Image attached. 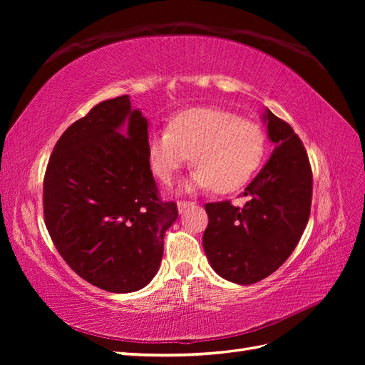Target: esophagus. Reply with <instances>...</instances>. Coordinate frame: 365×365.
I'll return each mask as SVG.
<instances>
[{
	"instance_id": "34e87169",
	"label": "esophagus",
	"mask_w": 365,
	"mask_h": 365,
	"mask_svg": "<svg viewBox=\"0 0 365 365\" xmlns=\"http://www.w3.org/2000/svg\"><path fill=\"white\" fill-rule=\"evenodd\" d=\"M195 202H192V201H178V212L180 213H182L185 208H189L190 205H193Z\"/></svg>"
}]
</instances>
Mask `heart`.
Returning a JSON list of instances; mask_svg holds the SVG:
<instances>
[{
    "instance_id": "1",
    "label": "heart",
    "mask_w": 365,
    "mask_h": 365,
    "mask_svg": "<svg viewBox=\"0 0 365 365\" xmlns=\"http://www.w3.org/2000/svg\"><path fill=\"white\" fill-rule=\"evenodd\" d=\"M267 150V137L252 121L219 108H192L172 118L168 130L148 138L149 165L169 184L190 160L195 172L189 185L233 193L245 187Z\"/></svg>"
}]
</instances>
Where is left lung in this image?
<instances>
[{"label": "left lung", "instance_id": "obj_1", "mask_svg": "<svg viewBox=\"0 0 365 365\" xmlns=\"http://www.w3.org/2000/svg\"><path fill=\"white\" fill-rule=\"evenodd\" d=\"M275 148L268 163L244 192L248 202L205 204L208 225L202 245L212 268L237 284L267 279L291 256L311 215L312 169L294 129L263 115Z\"/></svg>", "mask_w": 365, "mask_h": 365}]
</instances>
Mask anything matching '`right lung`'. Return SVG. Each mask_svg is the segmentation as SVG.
Here are the masks:
<instances>
[{"mask_svg": "<svg viewBox=\"0 0 365 365\" xmlns=\"http://www.w3.org/2000/svg\"><path fill=\"white\" fill-rule=\"evenodd\" d=\"M176 217L150 170L148 120L129 96L97 103L61 135L43 176V219L83 280L118 294L145 288Z\"/></svg>", "mask_w": 365, "mask_h": 365, "instance_id": "1", "label": "right lung"}]
</instances>
